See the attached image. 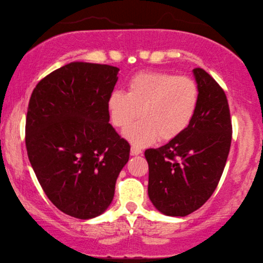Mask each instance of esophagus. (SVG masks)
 <instances>
[{
	"instance_id": "34e87169",
	"label": "esophagus",
	"mask_w": 263,
	"mask_h": 263,
	"mask_svg": "<svg viewBox=\"0 0 263 263\" xmlns=\"http://www.w3.org/2000/svg\"><path fill=\"white\" fill-rule=\"evenodd\" d=\"M142 153V151L140 147H138V146H131V155H139Z\"/></svg>"
}]
</instances>
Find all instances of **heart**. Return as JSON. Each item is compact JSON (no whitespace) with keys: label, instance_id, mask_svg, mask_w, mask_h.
I'll list each match as a JSON object with an SVG mask.
<instances>
[{"label":"heart","instance_id":"obj_1","mask_svg":"<svg viewBox=\"0 0 263 263\" xmlns=\"http://www.w3.org/2000/svg\"><path fill=\"white\" fill-rule=\"evenodd\" d=\"M199 103L197 83L189 77L157 70L133 75L126 94L115 90L106 101L110 122L125 130L141 116V121L124 132L133 145L144 146L158 139L169 141L180 137L191 122Z\"/></svg>","mask_w":263,"mask_h":263}]
</instances>
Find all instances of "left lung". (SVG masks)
I'll return each mask as SVG.
<instances>
[{"instance_id":"1","label":"left lung","mask_w":263,"mask_h":263,"mask_svg":"<svg viewBox=\"0 0 263 263\" xmlns=\"http://www.w3.org/2000/svg\"><path fill=\"white\" fill-rule=\"evenodd\" d=\"M199 103L190 126L159 148L145 151L148 196L163 215L184 217L197 210L217 188L232 140L228 99L210 74L195 68Z\"/></svg>"}]
</instances>
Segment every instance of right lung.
I'll return each instance as SVG.
<instances>
[{"label":"right lung","mask_w":263,"mask_h":263,"mask_svg":"<svg viewBox=\"0 0 263 263\" xmlns=\"http://www.w3.org/2000/svg\"><path fill=\"white\" fill-rule=\"evenodd\" d=\"M109 65L70 62L38 82L30 97L25 145L48 199L90 219L112 202L130 144L109 123L106 101L118 80Z\"/></svg>","instance_id":"add662e5"}]
</instances>
